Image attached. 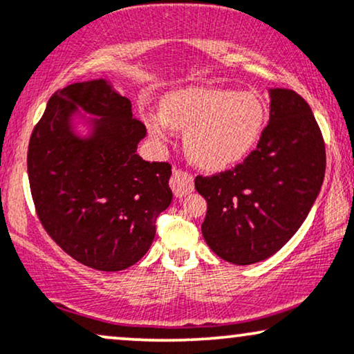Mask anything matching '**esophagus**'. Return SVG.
Listing matches in <instances>:
<instances>
[{
    "mask_svg": "<svg viewBox=\"0 0 354 354\" xmlns=\"http://www.w3.org/2000/svg\"><path fill=\"white\" fill-rule=\"evenodd\" d=\"M169 186H171L173 193L176 198H185L186 194L193 193L194 191V180L193 176L180 169H174L169 180Z\"/></svg>",
    "mask_w": 354,
    "mask_h": 354,
    "instance_id": "1",
    "label": "esophagus"
}]
</instances>
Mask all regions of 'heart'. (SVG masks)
I'll return each mask as SVG.
<instances>
[{"label":"heart","mask_w":354,"mask_h":354,"mask_svg":"<svg viewBox=\"0 0 354 354\" xmlns=\"http://www.w3.org/2000/svg\"><path fill=\"white\" fill-rule=\"evenodd\" d=\"M147 129L158 142L171 129L185 131V151L206 171H224L241 165L261 140L266 105L252 92L193 87L173 92L160 112L147 115Z\"/></svg>","instance_id":"1"}]
</instances>
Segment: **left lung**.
<instances>
[{
    "label": "left lung",
    "instance_id": "left-lung-1",
    "mask_svg": "<svg viewBox=\"0 0 354 354\" xmlns=\"http://www.w3.org/2000/svg\"><path fill=\"white\" fill-rule=\"evenodd\" d=\"M269 125L244 163L194 180L207 201L204 241L236 266L266 261L282 249L304 224L325 178V143L310 105L288 88H269Z\"/></svg>",
    "mask_w": 354,
    "mask_h": 354
}]
</instances>
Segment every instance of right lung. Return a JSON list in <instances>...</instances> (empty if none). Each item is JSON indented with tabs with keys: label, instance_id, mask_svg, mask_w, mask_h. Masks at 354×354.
I'll return each mask as SVG.
<instances>
[{
	"label": "right lung",
	"instance_id": "1",
	"mask_svg": "<svg viewBox=\"0 0 354 354\" xmlns=\"http://www.w3.org/2000/svg\"><path fill=\"white\" fill-rule=\"evenodd\" d=\"M145 135L131 102L110 80L92 79L55 92L29 140L37 216L55 244L91 269L138 262L171 204V166L136 153Z\"/></svg>",
	"mask_w": 354,
	"mask_h": 354
}]
</instances>
